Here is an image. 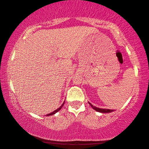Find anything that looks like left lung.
<instances>
[{"instance_id": "8db88e82", "label": "left lung", "mask_w": 149, "mask_h": 149, "mask_svg": "<svg viewBox=\"0 0 149 149\" xmlns=\"http://www.w3.org/2000/svg\"><path fill=\"white\" fill-rule=\"evenodd\" d=\"M89 103V105L92 106V108L94 109V110L97 111V112H101V113H109V112H113V111H114V110H109V109L98 108V107H96V106H94V105H92L90 103Z\"/></svg>"}]
</instances>
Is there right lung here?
Segmentation results:
<instances>
[{
  "label": "right lung",
  "mask_w": 149,
  "mask_h": 149,
  "mask_svg": "<svg viewBox=\"0 0 149 149\" xmlns=\"http://www.w3.org/2000/svg\"><path fill=\"white\" fill-rule=\"evenodd\" d=\"M64 102L63 103V104H62V105H61V106L59 107V108H57V110H55V111H53V112H51V113H50V114H46V116H50V115H53V114H55V113H56V112H58V111H60V110H61V108H62V106H63V105H64Z\"/></svg>",
  "instance_id": "right-lung-1"
}]
</instances>
